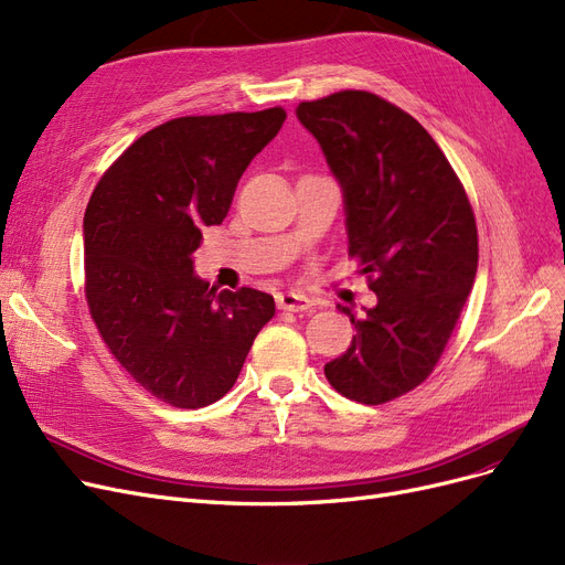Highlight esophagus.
I'll return each mask as SVG.
<instances>
[{
	"mask_svg": "<svg viewBox=\"0 0 565 565\" xmlns=\"http://www.w3.org/2000/svg\"><path fill=\"white\" fill-rule=\"evenodd\" d=\"M279 309H286V312H305V309L312 307V300L302 294H296V290H284V294L277 296Z\"/></svg>",
	"mask_w": 565,
	"mask_h": 565,
	"instance_id": "34e87169",
	"label": "esophagus"
}]
</instances>
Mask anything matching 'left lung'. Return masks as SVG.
I'll return each instance as SVG.
<instances>
[{"label": "left lung", "instance_id": "left-lung-1", "mask_svg": "<svg viewBox=\"0 0 565 565\" xmlns=\"http://www.w3.org/2000/svg\"><path fill=\"white\" fill-rule=\"evenodd\" d=\"M344 204L350 256L361 260L375 307L342 312L356 335L323 366L359 404H385L434 371L477 279L479 242L465 188L434 138L408 113L369 90L300 103Z\"/></svg>", "mask_w": 565, "mask_h": 565}]
</instances>
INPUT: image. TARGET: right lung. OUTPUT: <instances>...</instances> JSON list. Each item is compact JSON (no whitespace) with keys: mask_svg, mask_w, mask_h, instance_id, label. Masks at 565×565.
<instances>
[{"mask_svg":"<svg viewBox=\"0 0 565 565\" xmlns=\"http://www.w3.org/2000/svg\"><path fill=\"white\" fill-rule=\"evenodd\" d=\"M286 119L180 117L140 136L100 178L84 213L86 300L107 348L140 387L175 408L225 396L275 298L209 288L194 275L202 230L221 225L242 173Z\"/></svg>","mask_w":565,"mask_h":565,"instance_id":"obj_1","label":"right lung"}]
</instances>
